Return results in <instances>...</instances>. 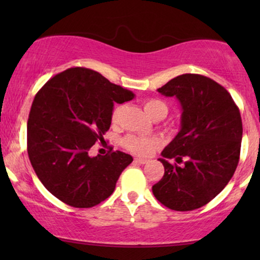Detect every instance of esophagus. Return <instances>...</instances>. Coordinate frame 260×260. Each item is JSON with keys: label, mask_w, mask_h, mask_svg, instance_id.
Returning a JSON list of instances; mask_svg holds the SVG:
<instances>
[{"label": "esophagus", "mask_w": 260, "mask_h": 260, "mask_svg": "<svg viewBox=\"0 0 260 260\" xmlns=\"http://www.w3.org/2000/svg\"><path fill=\"white\" fill-rule=\"evenodd\" d=\"M134 162L140 164V165H144V164L148 162V160L147 159H143V157H136V159H134Z\"/></svg>", "instance_id": "34e87169"}]
</instances>
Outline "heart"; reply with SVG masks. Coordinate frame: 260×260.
I'll return each mask as SVG.
<instances>
[{"label":"heart","instance_id":"1","mask_svg":"<svg viewBox=\"0 0 260 260\" xmlns=\"http://www.w3.org/2000/svg\"><path fill=\"white\" fill-rule=\"evenodd\" d=\"M145 112L154 120H162L168 116L169 106L165 101L159 99H149L144 103ZM123 111V106H116L111 112V121L116 123L120 120V116ZM122 145L131 153L137 155H143L147 156L153 151L156 150L162 145V140L156 137L153 138H145V137L136 136V134H128V136L122 138Z\"/></svg>","mask_w":260,"mask_h":260}]
</instances>
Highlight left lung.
Returning <instances> with one entry per match:
<instances>
[{
    "label": "left lung",
    "mask_w": 260,
    "mask_h": 260,
    "mask_svg": "<svg viewBox=\"0 0 260 260\" xmlns=\"http://www.w3.org/2000/svg\"><path fill=\"white\" fill-rule=\"evenodd\" d=\"M157 91L177 98L182 116L181 131L161 153L165 174L153 193L172 210H194L215 198L235 174L243 132L240 110L222 85L201 74H182Z\"/></svg>",
    "instance_id": "1"
}]
</instances>
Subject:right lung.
Instances as JSON below:
<instances>
[{
    "label": "right lung",
    "instance_id": "add662e5",
    "mask_svg": "<svg viewBox=\"0 0 260 260\" xmlns=\"http://www.w3.org/2000/svg\"><path fill=\"white\" fill-rule=\"evenodd\" d=\"M134 98L95 71L68 68L35 95L26 127L28 155L51 194L73 208H91L112 194L133 157L120 150L89 156L111 126L113 103Z\"/></svg>",
    "mask_w": 260,
    "mask_h": 260
}]
</instances>
